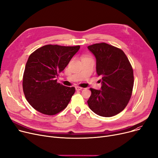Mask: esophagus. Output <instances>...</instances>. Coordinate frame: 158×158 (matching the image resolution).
I'll use <instances>...</instances> for the list:
<instances>
[{"mask_svg":"<svg viewBox=\"0 0 158 158\" xmlns=\"http://www.w3.org/2000/svg\"><path fill=\"white\" fill-rule=\"evenodd\" d=\"M82 89V88H81V87H79V86H76V90H77V91L81 90Z\"/></svg>","mask_w":158,"mask_h":158,"instance_id":"obj_1","label":"esophagus"}]
</instances>
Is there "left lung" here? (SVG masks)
Listing matches in <instances>:
<instances>
[{"label":"left lung","instance_id":"left-lung-1","mask_svg":"<svg viewBox=\"0 0 158 158\" xmlns=\"http://www.w3.org/2000/svg\"><path fill=\"white\" fill-rule=\"evenodd\" d=\"M96 58V71L102 77L101 89L89 88L90 110L104 117L118 114L127 105L134 85L133 70L121 49L106 43L88 47Z\"/></svg>","mask_w":158,"mask_h":158}]
</instances>
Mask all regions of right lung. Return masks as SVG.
<instances>
[{"label": "right lung", "instance_id": "right-lung-1", "mask_svg": "<svg viewBox=\"0 0 158 158\" xmlns=\"http://www.w3.org/2000/svg\"><path fill=\"white\" fill-rule=\"evenodd\" d=\"M79 48V45H47L29 56L22 86L25 97L33 108L41 113L54 115L68 106L76 89L57 83L56 79Z\"/></svg>", "mask_w": 158, "mask_h": 158}]
</instances>
